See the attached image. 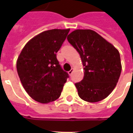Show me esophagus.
<instances>
[{
	"mask_svg": "<svg viewBox=\"0 0 133 133\" xmlns=\"http://www.w3.org/2000/svg\"><path fill=\"white\" fill-rule=\"evenodd\" d=\"M73 71H74V70H73V69H71L68 72V74L70 75H72V72H73Z\"/></svg>",
	"mask_w": 133,
	"mask_h": 133,
	"instance_id": "34e87169",
	"label": "esophagus"
}]
</instances>
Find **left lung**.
I'll list each match as a JSON object with an SVG mask.
<instances>
[{"label":"left lung","instance_id":"obj_1","mask_svg":"<svg viewBox=\"0 0 133 133\" xmlns=\"http://www.w3.org/2000/svg\"><path fill=\"white\" fill-rule=\"evenodd\" d=\"M81 56L83 79L75 83L79 97L98 102L112 92L122 72L119 52L111 43L91 30H77L67 38Z\"/></svg>","mask_w":133,"mask_h":133}]
</instances>
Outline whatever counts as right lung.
Returning <instances> with one entry per match:
<instances>
[{"label":"right lung","mask_w":133,"mask_h":133,"mask_svg":"<svg viewBox=\"0 0 133 133\" xmlns=\"http://www.w3.org/2000/svg\"><path fill=\"white\" fill-rule=\"evenodd\" d=\"M69 32L70 29L45 31L28 42L18 57L16 68L22 85L39 103L58 99L69 77L56 58Z\"/></svg>","instance_id":"obj_1"}]
</instances>
